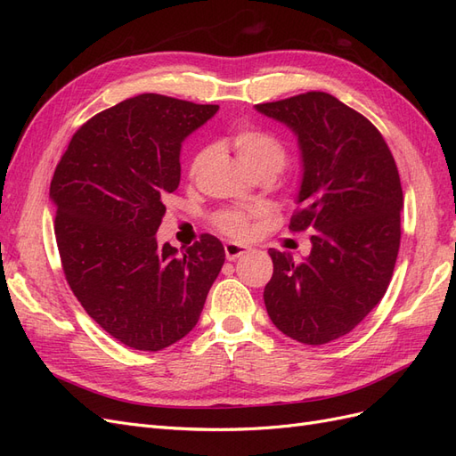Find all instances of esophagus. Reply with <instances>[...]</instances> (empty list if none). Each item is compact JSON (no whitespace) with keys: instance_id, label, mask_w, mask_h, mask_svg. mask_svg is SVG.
<instances>
[{"instance_id":"34e87169","label":"esophagus","mask_w":456,"mask_h":456,"mask_svg":"<svg viewBox=\"0 0 456 456\" xmlns=\"http://www.w3.org/2000/svg\"><path fill=\"white\" fill-rule=\"evenodd\" d=\"M253 249L249 245H241V243H233V241H228L224 245V253H226V258L228 260H238L240 256L243 255H249Z\"/></svg>"}]
</instances>
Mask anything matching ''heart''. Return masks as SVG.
Listing matches in <instances>:
<instances>
[{
	"mask_svg": "<svg viewBox=\"0 0 456 456\" xmlns=\"http://www.w3.org/2000/svg\"><path fill=\"white\" fill-rule=\"evenodd\" d=\"M230 142L236 150L238 159L251 173L272 171L275 175L285 161V146L270 131L241 127L232 134ZM200 159L201 154L194 159V165H198ZM215 224L220 232L228 233L232 238H245L249 233V215L241 211H223L215 216Z\"/></svg>",
	"mask_w": 456,
	"mask_h": 456,
	"instance_id": "b5f03b06",
	"label": "heart"
}]
</instances>
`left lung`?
<instances>
[{"label":"left lung","mask_w":456,"mask_h":456,"mask_svg":"<svg viewBox=\"0 0 456 456\" xmlns=\"http://www.w3.org/2000/svg\"><path fill=\"white\" fill-rule=\"evenodd\" d=\"M255 108L297 136L302 178L289 228L314 230L302 262L268 251L273 275L265 305L283 335L320 346L348 335L388 289L402 238V183L379 129L333 94L312 91Z\"/></svg>","instance_id":"left-lung-1"}]
</instances>
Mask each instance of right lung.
Wrapping results in <instances>:
<instances>
[{"label": "right lung", "mask_w": 456, "mask_h": 456, "mask_svg": "<svg viewBox=\"0 0 456 456\" xmlns=\"http://www.w3.org/2000/svg\"><path fill=\"white\" fill-rule=\"evenodd\" d=\"M216 112V104L133 96L84 123L54 169L49 198L66 281L129 348L158 352L186 337L224 265L211 233L181 253L156 238L163 200L181 183L183 142Z\"/></svg>", "instance_id": "add662e5"}]
</instances>
